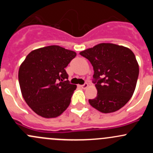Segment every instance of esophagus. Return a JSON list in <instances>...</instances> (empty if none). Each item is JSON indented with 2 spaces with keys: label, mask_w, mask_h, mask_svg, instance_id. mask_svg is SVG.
I'll list each match as a JSON object with an SVG mask.
<instances>
[{
  "label": "esophagus",
  "mask_w": 153,
  "mask_h": 153,
  "mask_svg": "<svg viewBox=\"0 0 153 153\" xmlns=\"http://www.w3.org/2000/svg\"><path fill=\"white\" fill-rule=\"evenodd\" d=\"M88 84H86V83H85L84 84H83V85H81V87L82 88V89H86V88L88 87Z\"/></svg>",
  "instance_id": "esophagus-1"
}]
</instances>
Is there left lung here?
<instances>
[{"instance_id":"left-lung-1","label":"left lung","mask_w":153,"mask_h":153,"mask_svg":"<svg viewBox=\"0 0 153 153\" xmlns=\"http://www.w3.org/2000/svg\"><path fill=\"white\" fill-rule=\"evenodd\" d=\"M93 67V83L98 93L89 99L92 107L103 113L115 112L132 96L139 67L131 49L123 46L102 43L80 52Z\"/></svg>"}]
</instances>
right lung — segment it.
Instances as JSON below:
<instances>
[{"label":"right lung","mask_w":153,"mask_h":153,"mask_svg":"<svg viewBox=\"0 0 153 153\" xmlns=\"http://www.w3.org/2000/svg\"><path fill=\"white\" fill-rule=\"evenodd\" d=\"M76 52L52 45L32 51L21 64L18 81L23 98L37 115L56 118L71 102L76 85L65 70Z\"/></svg>","instance_id":"right-lung-1"}]
</instances>
